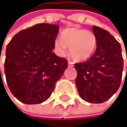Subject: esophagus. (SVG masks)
Here are the masks:
<instances>
[{"mask_svg": "<svg viewBox=\"0 0 127 127\" xmlns=\"http://www.w3.org/2000/svg\"><path fill=\"white\" fill-rule=\"evenodd\" d=\"M68 66H69V67H73V63H72L71 62L68 61Z\"/></svg>", "mask_w": 127, "mask_h": 127, "instance_id": "obj_1", "label": "esophagus"}]
</instances>
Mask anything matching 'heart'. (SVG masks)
I'll return each instance as SVG.
<instances>
[{
    "label": "heart",
    "instance_id": "obj_1",
    "mask_svg": "<svg viewBox=\"0 0 127 127\" xmlns=\"http://www.w3.org/2000/svg\"><path fill=\"white\" fill-rule=\"evenodd\" d=\"M97 39L94 32L77 27H69L62 32L61 39L55 40V46L60 54L69 49L70 57L75 62L88 59L95 50Z\"/></svg>",
    "mask_w": 127,
    "mask_h": 127
}]
</instances>
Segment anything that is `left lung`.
<instances>
[{"label": "left lung", "instance_id": "left-lung-1", "mask_svg": "<svg viewBox=\"0 0 127 127\" xmlns=\"http://www.w3.org/2000/svg\"><path fill=\"white\" fill-rule=\"evenodd\" d=\"M92 30L97 39L95 54L76 63L75 85L80 97L88 103H103L120 88L124 69L121 46L110 33L98 27Z\"/></svg>", "mask_w": 127, "mask_h": 127}]
</instances>
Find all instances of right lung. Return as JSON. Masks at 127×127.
Here are the masks:
<instances>
[{"label": "right lung", "mask_w": 127, "mask_h": 127, "mask_svg": "<svg viewBox=\"0 0 127 127\" xmlns=\"http://www.w3.org/2000/svg\"><path fill=\"white\" fill-rule=\"evenodd\" d=\"M59 30L55 24L39 23L20 31L7 46V83L13 95L23 104L46 101L68 67L67 60L52 52Z\"/></svg>", "instance_id": "1"}]
</instances>
